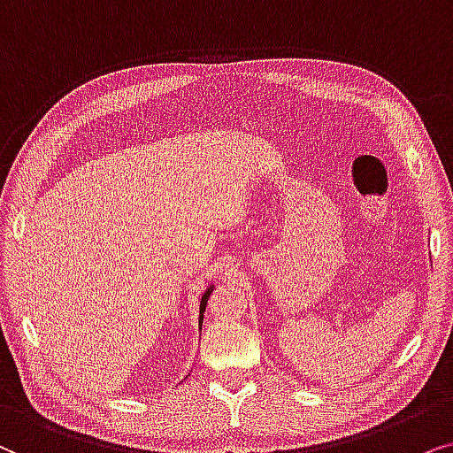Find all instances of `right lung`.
<instances>
[{
    "instance_id": "obj_1",
    "label": "right lung",
    "mask_w": 453,
    "mask_h": 453,
    "mask_svg": "<svg viewBox=\"0 0 453 453\" xmlns=\"http://www.w3.org/2000/svg\"><path fill=\"white\" fill-rule=\"evenodd\" d=\"M211 292H213V286H209L207 289H204L203 298H201V309H198V325L203 327V315H204V309H207V300L211 296Z\"/></svg>"
}]
</instances>
